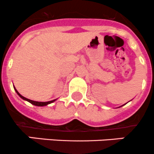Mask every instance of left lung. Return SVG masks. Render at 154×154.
<instances>
[{"label":"left lung","instance_id":"left-lung-1","mask_svg":"<svg viewBox=\"0 0 154 154\" xmlns=\"http://www.w3.org/2000/svg\"><path fill=\"white\" fill-rule=\"evenodd\" d=\"M126 104H127V103H126ZM124 105H125V104H124ZM124 105H123V106H124ZM120 107H121V106H120Z\"/></svg>","mask_w":154,"mask_h":154}]
</instances>
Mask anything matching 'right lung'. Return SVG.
Wrapping results in <instances>:
<instances>
[{
  "label": "right lung",
  "instance_id": "add662e5",
  "mask_svg": "<svg viewBox=\"0 0 154 154\" xmlns=\"http://www.w3.org/2000/svg\"><path fill=\"white\" fill-rule=\"evenodd\" d=\"M13 88H14V90H15V91H16V94H17L18 95H19V97H20L22 99V100H25V101L29 102V103H31V104L33 105V106H48V105L51 104V103H54V101H56V100H57V99H55V100H51V101H48V102H38V101H34V100H29V99L26 98V97H23V96L21 95V94H19V92H18L17 90L16 89V88H15V86H13Z\"/></svg>",
  "mask_w": 154,
  "mask_h": 154
}]
</instances>
